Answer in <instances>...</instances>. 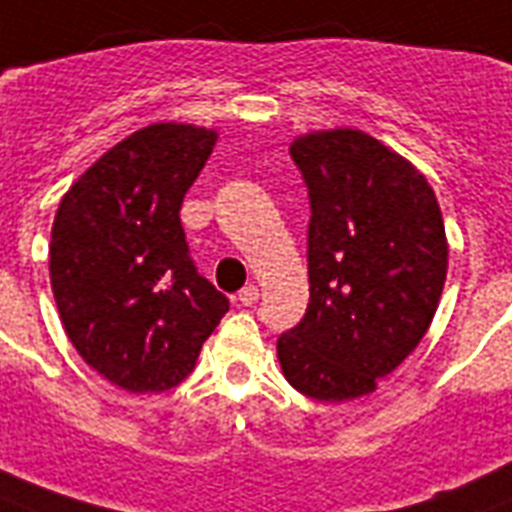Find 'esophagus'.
I'll return each instance as SVG.
<instances>
[{
	"mask_svg": "<svg viewBox=\"0 0 512 512\" xmlns=\"http://www.w3.org/2000/svg\"><path fill=\"white\" fill-rule=\"evenodd\" d=\"M257 298H260V290H257L255 284H247L244 290L239 292V303L241 306H255Z\"/></svg>",
	"mask_w": 512,
	"mask_h": 512,
	"instance_id": "1",
	"label": "esophagus"
}]
</instances>
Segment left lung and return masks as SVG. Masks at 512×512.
<instances>
[{"label":"left lung","instance_id":"8db88e82","mask_svg":"<svg viewBox=\"0 0 512 512\" xmlns=\"http://www.w3.org/2000/svg\"><path fill=\"white\" fill-rule=\"evenodd\" d=\"M308 187V308L279 335L284 378L300 395L343 403L376 392L438 311L448 244L419 169L351 128L298 136Z\"/></svg>","mask_w":512,"mask_h":512}]
</instances>
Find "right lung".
I'll list each match as a JSON object with an SVG mask.
<instances>
[{
    "label": "right lung",
    "mask_w": 512,
    "mask_h": 512,
    "mask_svg": "<svg viewBox=\"0 0 512 512\" xmlns=\"http://www.w3.org/2000/svg\"><path fill=\"white\" fill-rule=\"evenodd\" d=\"M214 142L212 128L152 123L104 152L58 204V314L80 357L126 392L182 384L230 306L198 273L179 222Z\"/></svg>",
    "instance_id": "add662e5"
}]
</instances>
